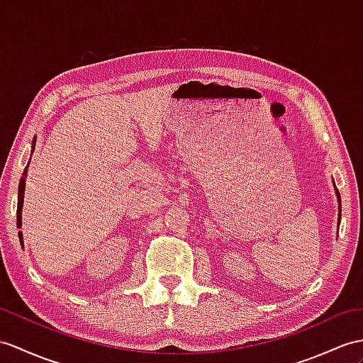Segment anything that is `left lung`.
Here are the masks:
<instances>
[{
	"label": "left lung",
	"instance_id": "8db88e82",
	"mask_svg": "<svg viewBox=\"0 0 363 363\" xmlns=\"http://www.w3.org/2000/svg\"><path fill=\"white\" fill-rule=\"evenodd\" d=\"M335 185V184H334ZM335 193H337V199H339V212H342V204H340V193L339 190L335 189ZM339 224H340V213H339Z\"/></svg>",
	"mask_w": 363,
	"mask_h": 363
}]
</instances>
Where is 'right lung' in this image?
<instances>
[{
	"label": "right lung",
	"mask_w": 363,
	"mask_h": 363,
	"mask_svg": "<svg viewBox=\"0 0 363 363\" xmlns=\"http://www.w3.org/2000/svg\"><path fill=\"white\" fill-rule=\"evenodd\" d=\"M35 138H33V142H32V153H33V148H35ZM29 167V164H28ZM28 167L24 168L23 172V176H21V181H20V185H18V207H16V225L21 227V210H23V201H24V185H26V174H28ZM18 237L20 240L23 238L21 232H18Z\"/></svg>",
	"instance_id": "add662e5"
}]
</instances>
